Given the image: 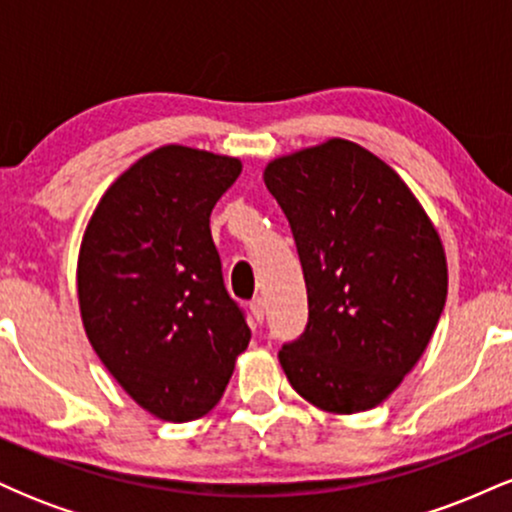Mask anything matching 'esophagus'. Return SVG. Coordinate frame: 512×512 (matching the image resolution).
<instances>
[{"instance_id":"obj_1","label":"esophagus","mask_w":512,"mask_h":512,"mask_svg":"<svg viewBox=\"0 0 512 512\" xmlns=\"http://www.w3.org/2000/svg\"><path fill=\"white\" fill-rule=\"evenodd\" d=\"M264 310H267V305H264V298H255V301L250 303V313H252V317H255V322L264 320Z\"/></svg>"}]
</instances>
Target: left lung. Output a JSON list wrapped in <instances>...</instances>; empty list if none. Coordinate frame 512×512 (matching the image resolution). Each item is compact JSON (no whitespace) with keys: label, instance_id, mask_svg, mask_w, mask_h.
Returning a JSON list of instances; mask_svg holds the SVG:
<instances>
[{"label":"left lung","instance_id":"8db88e82","mask_svg":"<svg viewBox=\"0 0 512 512\" xmlns=\"http://www.w3.org/2000/svg\"><path fill=\"white\" fill-rule=\"evenodd\" d=\"M264 185L289 219L308 289L305 332L279 351L286 378L332 414L378 407L445 308L438 231L407 182L346 139L274 158Z\"/></svg>","mask_w":512,"mask_h":512}]
</instances>
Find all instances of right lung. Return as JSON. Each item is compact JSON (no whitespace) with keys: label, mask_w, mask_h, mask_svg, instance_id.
Listing matches in <instances>:
<instances>
[{"label":"right lung","mask_w":512,"mask_h":512,"mask_svg":"<svg viewBox=\"0 0 512 512\" xmlns=\"http://www.w3.org/2000/svg\"><path fill=\"white\" fill-rule=\"evenodd\" d=\"M238 158L168 144L105 190L88 221L76 291L93 351L163 421L214 409L250 327L223 286L209 216Z\"/></svg>","instance_id":"1"}]
</instances>
